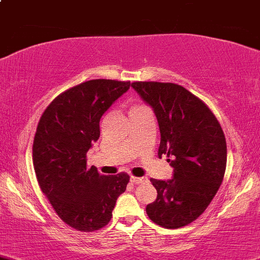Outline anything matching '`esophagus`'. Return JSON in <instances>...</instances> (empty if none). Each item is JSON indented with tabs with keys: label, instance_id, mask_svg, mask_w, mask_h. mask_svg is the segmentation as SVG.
Here are the masks:
<instances>
[{
	"label": "esophagus",
	"instance_id": "1",
	"mask_svg": "<svg viewBox=\"0 0 260 260\" xmlns=\"http://www.w3.org/2000/svg\"><path fill=\"white\" fill-rule=\"evenodd\" d=\"M130 181L133 184H141L145 181V178H136V176H130Z\"/></svg>",
	"mask_w": 260,
	"mask_h": 260
}]
</instances>
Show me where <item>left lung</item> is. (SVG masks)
Returning <instances> with one entry per match:
<instances>
[{
  "label": "left lung",
  "instance_id": "1",
  "mask_svg": "<svg viewBox=\"0 0 260 260\" xmlns=\"http://www.w3.org/2000/svg\"><path fill=\"white\" fill-rule=\"evenodd\" d=\"M133 89L156 115L159 157L167 155L173 179H151L157 191L146 214L168 229L199 218L220 188L226 167V141L220 124L200 99L171 82L136 81Z\"/></svg>",
  "mask_w": 260,
  "mask_h": 260
}]
</instances>
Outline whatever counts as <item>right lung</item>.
<instances>
[{"mask_svg": "<svg viewBox=\"0 0 260 260\" xmlns=\"http://www.w3.org/2000/svg\"><path fill=\"white\" fill-rule=\"evenodd\" d=\"M129 87L116 80L82 82L60 93L37 125L32 160L39 185L62 221L80 232L105 226L129 183L127 174L101 175L86 165L101 116Z\"/></svg>", "mask_w": 260, "mask_h": 260, "instance_id": "right-lung-1", "label": "right lung"}]
</instances>
